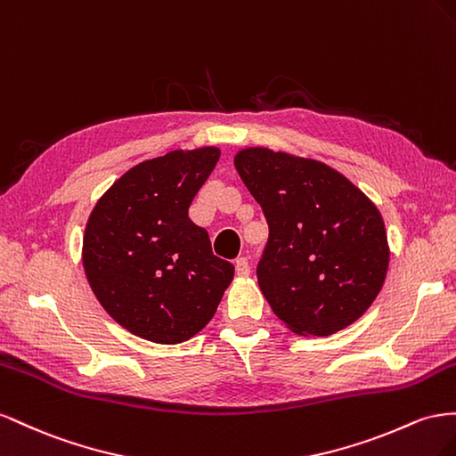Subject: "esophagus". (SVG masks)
<instances>
[{
  "instance_id": "obj_1",
  "label": "esophagus",
  "mask_w": 456,
  "mask_h": 456,
  "mask_svg": "<svg viewBox=\"0 0 456 456\" xmlns=\"http://www.w3.org/2000/svg\"><path fill=\"white\" fill-rule=\"evenodd\" d=\"M235 267H237L239 277H248L250 275V264H248V259H246V257H237Z\"/></svg>"
}]
</instances>
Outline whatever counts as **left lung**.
<instances>
[{"instance_id": "obj_1", "label": "left lung", "mask_w": 456, "mask_h": 456, "mask_svg": "<svg viewBox=\"0 0 456 456\" xmlns=\"http://www.w3.org/2000/svg\"><path fill=\"white\" fill-rule=\"evenodd\" d=\"M235 167L269 225L257 282L275 315L302 336H330L355 322L389 265L379 208L319 160L250 147L237 152Z\"/></svg>"}]
</instances>
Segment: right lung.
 Instances as JSON below:
<instances>
[{
  "label": "right lung",
  "mask_w": 456,
  "mask_h": 456,
  "mask_svg": "<svg viewBox=\"0 0 456 456\" xmlns=\"http://www.w3.org/2000/svg\"><path fill=\"white\" fill-rule=\"evenodd\" d=\"M219 160V149L172 151L127 170L97 200L82 262L99 304L132 334L181 344L199 334L235 267L212 252L189 206Z\"/></svg>",
  "instance_id": "right-lung-1"
}]
</instances>
